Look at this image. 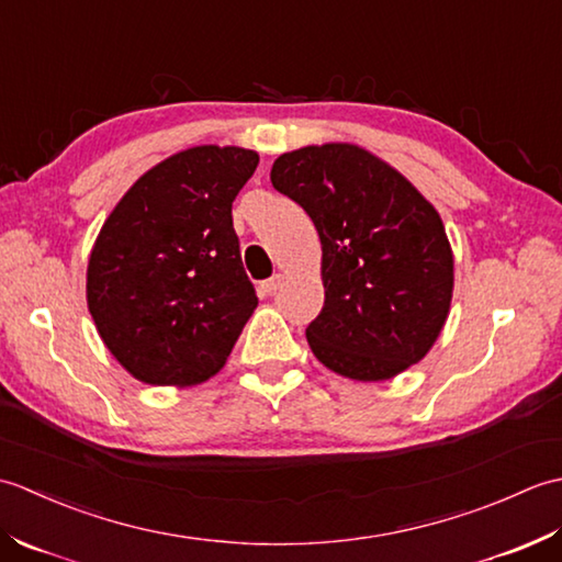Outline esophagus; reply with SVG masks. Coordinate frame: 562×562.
<instances>
[{
  "label": "esophagus",
  "mask_w": 562,
  "mask_h": 562,
  "mask_svg": "<svg viewBox=\"0 0 562 562\" xmlns=\"http://www.w3.org/2000/svg\"><path fill=\"white\" fill-rule=\"evenodd\" d=\"M282 282H284V274H272L270 280H266V282L260 284V292L270 296V294H274V292L282 288Z\"/></svg>",
  "instance_id": "esophagus-1"
}]
</instances>
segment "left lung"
Here are the masks:
<instances>
[{
    "instance_id": "8db88e82",
    "label": "left lung",
    "mask_w": 562,
    "mask_h": 562,
    "mask_svg": "<svg viewBox=\"0 0 562 562\" xmlns=\"http://www.w3.org/2000/svg\"><path fill=\"white\" fill-rule=\"evenodd\" d=\"M270 181L321 238L326 302L306 328L316 360L355 381H386L420 362L453 292V254L432 202L348 142L282 154Z\"/></svg>"
}]
</instances>
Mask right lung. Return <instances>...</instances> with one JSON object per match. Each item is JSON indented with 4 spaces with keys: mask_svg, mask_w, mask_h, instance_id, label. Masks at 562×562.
<instances>
[{
    "mask_svg": "<svg viewBox=\"0 0 562 562\" xmlns=\"http://www.w3.org/2000/svg\"><path fill=\"white\" fill-rule=\"evenodd\" d=\"M256 166L254 149H183L139 176L103 222L87 268L89 314L145 384L217 374L258 306L232 222Z\"/></svg>",
    "mask_w": 562,
    "mask_h": 562,
    "instance_id": "1",
    "label": "right lung"
}]
</instances>
